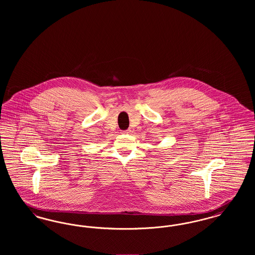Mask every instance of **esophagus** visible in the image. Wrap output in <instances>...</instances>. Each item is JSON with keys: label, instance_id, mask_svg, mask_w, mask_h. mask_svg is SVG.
I'll return each mask as SVG.
<instances>
[{"label": "esophagus", "instance_id": "34e87169", "mask_svg": "<svg viewBox=\"0 0 255 255\" xmlns=\"http://www.w3.org/2000/svg\"><path fill=\"white\" fill-rule=\"evenodd\" d=\"M131 133V130H125V131H122V133Z\"/></svg>", "mask_w": 255, "mask_h": 255}]
</instances>
